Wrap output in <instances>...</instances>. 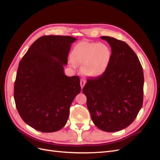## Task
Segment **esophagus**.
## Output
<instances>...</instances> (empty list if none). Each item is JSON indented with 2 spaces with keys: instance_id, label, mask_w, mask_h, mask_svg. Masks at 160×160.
Wrapping results in <instances>:
<instances>
[{
  "instance_id": "esophagus-1",
  "label": "esophagus",
  "mask_w": 160,
  "mask_h": 160,
  "mask_svg": "<svg viewBox=\"0 0 160 160\" xmlns=\"http://www.w3.org/2000/svg\"><path fill=\"white\" fill-rule=\"evenodd\" d=\"M85 83H86V81L84 79H81L80 80V85H81V89L83 88V87H84Z\"/></svg>"
}]
</instances>
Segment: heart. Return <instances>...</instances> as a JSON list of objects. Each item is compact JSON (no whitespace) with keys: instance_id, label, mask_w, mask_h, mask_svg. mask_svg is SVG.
<instances>
[{"instance_id":"b5f03b06","label":"heart","mask_w":160,"mask_h":160,"mask_svg":"<svg viewBox=\"0 0 160 160\" xmlns=\"http://www.w3.org/2000/svg\"><path fill=\"white\" fill-rule=\"evenodd\" d=\"M72 54L73 59H71V65L75 67L77 62L83 65L84 73L92 77H99L104 73L111 57V51L106 45L85 41L76 45Z\"/></svg>"}]
</instances>
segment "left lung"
<instances>
[{"instance_id": "8db88e82", "label": "left lung", "mask_w": 160, "mask_h": 160, "mask_svg": "<svg viewBox=\"0 0 160 160\" xmlns=\"http://www.w3.org/2000/svg\"><path fill=\"white\" fill-rule=\"evenodd\" d=\"M111 48L108 68L88 78L83 89L93 123L101 130L115 132L128 127L143 105L144 77L138 56L126 42L103 36Z\"/></svg>"}]
</instances>
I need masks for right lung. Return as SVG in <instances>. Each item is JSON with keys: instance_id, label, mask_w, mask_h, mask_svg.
Listing matches in <instances>:
<instances>
[{"instance_id": "obj_1", "label": "right lung", "mask_w": 160, "mask_h": 160, "mask_svg": "<svg viewBox=\"0 0 160 160\" xmlns=\"http://www.w3.org/2000/svg\"><path fill=\"white\" fill-rule=\"evenodd\" d=\"M76 40L70 36H42L19 62L14 85L16 108L24 122L39 132L63 128L72 101L81 92L79 77L64 73Z\"/></svg>"}]
</instances>
